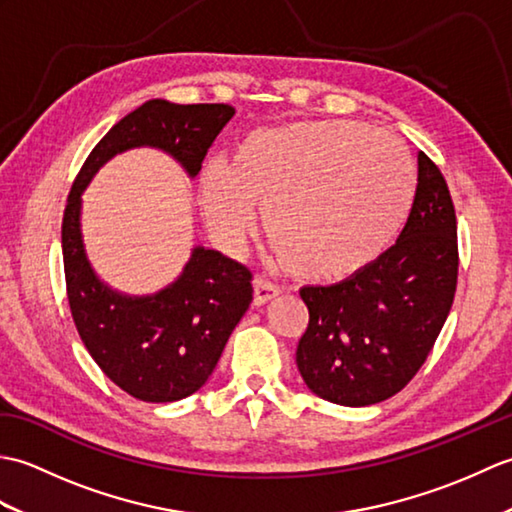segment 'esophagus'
Returning a JSON list of instances; mask_svg holds the SVG:
<instances>
[{"label":"esophagus","instance_id":"1","mask_svg":"<svg viewBox=\"0 0 512 512\" xmlns=\"http://www.w3.org/2000/svg\"><path fill=\"white\" fill-rule=\"evenodd\" d=\"M281 290L273 281H268L264 277H257L255 279V306H264L270 299H275L277 295H281Z\"/></svg>","mask_w":512,"mask_h":512}]
</instances>
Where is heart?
I'll return each mask as SVG.
<instances>
[{
  "instance_id": "heart-1",
  "label": "heart",
  "mask_w": 512,
  "mask_h": 512,
  "mask_svg": "<svg viewBox=\"0 0 512 512\" xmlns=\"http://www.w3.org/2000/svg\"><path fill=\"white\" fill-rule=\"evenodd\" d=\"M416 167L405 145L356 121L262 127L231 162L211 158L198 176L204 220L239 253L262 206L264 231L301 277L341 281L383 255L405 224Z\"/></svg>"
}]
</instances>
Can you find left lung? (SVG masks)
<instances>
[{
    "label": "left lung",
    "instance_id": "8db88e82",
    "mask_svg": "<svg viewBox=\"0 0 512 512\" xmlns=\"http://www.w3.org/2000/svg\"><path fill=\"white\" fill-rule=\"evenodd\" d=\"M458 284V222L447 182L418 151V187L396 244L332 286H303L310 321L297 367L312 394L367 407L427 361Z\"/></svg>",
    "mask_w": 512,
    "mask_h": 512
}]
</instances>
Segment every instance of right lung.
Segmentation results:
<instances>
[{
  "label": "right lung",
  "instance_id": "add662e5",
  "mask_svg": "<svg viewBox=\"0 0 512 512\" xmlns=\"http://www.w3.org/2000/svg\"><path fill=\"white\" fill-rule=\"evenodd\" d=\"M233 114L224 103L151 99L101 138L68 195L61 246L74 325L103 374L138 400H182L209 380L253 301V273L220 250L193 246L182 273L154 295L114 290L96 275L85 253L83 191L114 156L138 147L165 151L195 178Z\"/></svg>",
  "mask_w": 512,
  "mask_h": 512
}]
</instances>
